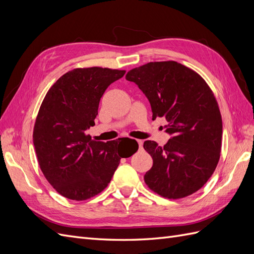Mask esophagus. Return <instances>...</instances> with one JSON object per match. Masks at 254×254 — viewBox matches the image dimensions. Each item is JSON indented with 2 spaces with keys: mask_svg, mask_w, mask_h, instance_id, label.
I'll list each match as a JSON object with an SVG mask.
<instances>
[{
  "mask_svg": "<svg viewBox=\"0 0 254 254\" xmlns=\"http://www.w3.org/2000/svg\"><path fill=\"white\" fill-rule=\"evenodd\" d=\"M136 142H137V144H139V147H140V148H142V147H143V142H142V141H140V140H137Z\"/></svg>",
  "mask_w": 254,
  "mask_h": 254,
  "instance_id": "esophagus-1",
  "label": "esophagus"
}]
</instances>
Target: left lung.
Here are the masks:
<instances>
[{
    "instance_id": "8db88e82",
    "label": "left lung",
    "mask_w": 254,
    "mask_h": 254,
    "mask_svg": "<svg viewBox=\"0 0 254 254\" xmlns=\"http://www.w3.org/2000/svg\"><path fill=\"white\" fill-rule=\"evenodd\" d=\"M126 79L147 97L152 120H166L165 132L171 135L163 147L144 142L153 161L145 183L170 199L195 193L210 179L220 157L222 121L210 87L176 61L146 64L130 70Z\"/></svg>"
}]
</instances>
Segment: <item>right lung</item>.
I'll return each instance as SVG.
<instances>
[{
	"instance_id": "1",
	"label": "right lung",
	"mask_w": 254,
	"mask_h": 254,
	"mask_svg": "<svg viewBox=\"0 0 254 254\" xmlns=\"http://www.w3.org/2000/svg\"><path fill=\"white\" fill-rule=\"evenodd\" d=\"M125 71L103 67L75 68L53 84L45 95L34 128V146L41 171L60 195L86 200L108 186L122 158L132 156L136 141L91 140L105 91ZM131 141L130 154L127 143Z\"/></svg>"
}]
</instances>
